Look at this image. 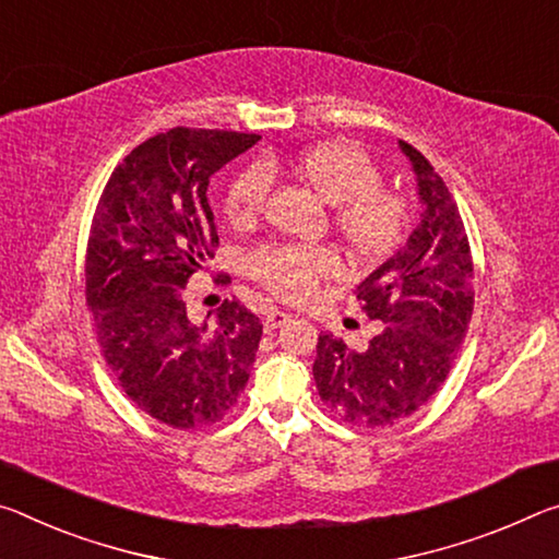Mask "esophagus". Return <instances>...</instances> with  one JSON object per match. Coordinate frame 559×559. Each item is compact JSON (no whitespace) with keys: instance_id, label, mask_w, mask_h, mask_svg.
Wrapping results in <instances>:
<instances>
[{"instance_id":"obj_1","label":"esophagus","mask_w":559,"mask_h":559,"mask_svg":"<svg viewBox=\"0 0 559 559\" xmlns=\"http://www.w3.org/2000/svg\"><path fill=\"white\" fill-rule=\"evenodd\" d=\"M289 317L292 314H287V312H280V309H274V312H270L267 317H264V332H272V329H277V326H282L285 322H289Z\"/></svg>"}]
</instances>
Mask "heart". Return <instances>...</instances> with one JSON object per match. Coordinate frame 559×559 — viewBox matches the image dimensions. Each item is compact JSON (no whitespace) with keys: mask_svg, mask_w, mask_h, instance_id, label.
I'll list each match as a JSON object with an SVG mask.
<instances>
[{"mask_svg":"<svg viewBox=\"0 0 559 559\" xmlns=\"http://www.w3.org/2000/svg\"><path fill=\"white\" fill-rule=\"evenodd\" d=\"M274 170V166H267ZM295 173L334 207V227L364 260L389 254L404 235V198L381 188V168L361 145L326 141L295 158ZM272 178L264 166L245 168L227 190L225 210L235 223H250L267 203ZM342 272L336 250L322 245H264L250 254V274L287 301H305L322 280Z\"/></svg>","mask_w":559,"mask_h":559,"instance_id":"1","label":"heart"}]
</instances>
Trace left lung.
Returning a JSON list of instances; mask_svg holds the SVG:
<instances>
[{
  "label": "left lung",
  "instance_id": "1",
  "mask_svg": "<svg viewBox=\"0 0 559 559\" xmlns=\"http://www.w3.org/2000/svg\"><path fill=\"white\" fill-rule=\"evenodd\" d=\"M418 182L420 223L406 245L379 264L356 299L381 332L366 349L319 334L317 391L352 426L383 428L436 396L459 356L473 317V258L459 205L431 163L399 141Z\"/></svg>",
  "mask_w": 559,
  "mask_h": 559
}]
</instances>
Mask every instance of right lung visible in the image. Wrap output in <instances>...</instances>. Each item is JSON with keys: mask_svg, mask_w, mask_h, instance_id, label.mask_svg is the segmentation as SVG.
I'll use <instances>...</instances> for the list:
<instances>
[{"mask_svg": "<svg viewBox=\"0 0 559 559\" xmlns=\"http://www.w3.org/2000/svg\"><path fill=\"white\" fill-rule=\"evenodd\" d=\"M258 141L205 128L153 135L111 173L91 223L86 305L100 354L135 406L180 431L230 414L260 346V317L240 301L198 324L180 292L217 247L210 178Z\"/></svg>", "mask_w": 559, "mask_h": 559, "instance_id": "1", "label": "right lung"}]
</instances>
